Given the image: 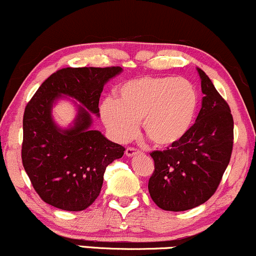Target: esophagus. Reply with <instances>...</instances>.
I'll use <instances>...</instances> for the list:
<instances>
[{
    "label": "esophagus",
    "mask_w": 256,
    "mask_h": 256,
    "mask_svg": "<svg viewBox=\"0 0 256 256\" xmlns=\"http://www.w3.org/2000/svg\"><path fill=\"white\" fill-rule=\"evenodd\" d=\"M138 153H140V151L138 148H135V147H127V148H126V154H127L128 157L138 154Z\"/></svg>",
    "instance_id": "34e87169"
}]
</instances>
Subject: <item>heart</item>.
<instances>
[{"label":"heart","mask_w":256,"mask_h":256,"mask_svg":"<svg viewBox=\"0 0 256 256\" xmlns=\"http://www.w3.org/2000/svg\"><path fill=\"white\" fill-rule=\"evenodd\" d=\"M199 92L190 81L176 76H140L126 81L117 99H105L102 118L114 136L127 142L144 133L158 147L180 142L193 126L199 109Z\"/></svg>","instance_id":"1"}]
</instances>
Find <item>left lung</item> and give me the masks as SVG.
Here are the masks:
<instances>
[{"mask_svg":"<svg viewBox=\"0 0 256 256\" xmlns=\"http://www.w3.org/2000/svg\"><path fill=\"white\" fill-rule=\"evenodd\" d=\"M198 72L204 98L196 122L180 142L150 153L154 171L148 192L153 202L165 211H187L206 202L219 187L232 153L229 104L205 72Z\"/></svg>","mask_w":256,"mask_h":256,"instance_id":"1","label":"left lung"}]
</instances>
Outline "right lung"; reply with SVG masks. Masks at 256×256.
<instances>
[{"instance_id":"add662e5","label":"right lung","mask_w":256,"mask_h":256,"mask_svg":"<svg viewBox=\"0 0 256 256\" xmlns=\"http://www.w3.org/2000/svg\"><path fill=\"white\" fill-rule=\"evenodd\" d=\"M121 67L62 68L42 84L25 108L21 159L36 193L44 202L64 211H82L97 199L109 164L124 147L90 130L91 114L99 115L104 84ZM61 94L79 100L74 127L60 131L50 118L53 100Z\"/></svg>"}]
</instances>
